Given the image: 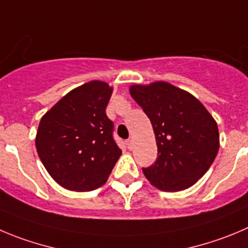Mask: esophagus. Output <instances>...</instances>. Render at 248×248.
<instances>
[{"label": "esophagus", "mask_w": 248, "mask_h": 248, "mask_svg": "<svg viewBox=\"0 0 248 248\" xmlns=\"http://www.w3.org/2000/svg\"><path fill=\"white\" fill-rule=\"evenodd\" d=\"M126 144H127V148H128V149H132V148H133V140H128L126 142Z\"/></svg>", "instance_id": "1"}]
</instances>
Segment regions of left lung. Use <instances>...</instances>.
Here are the masks:
<instances>
[{"instance_id": "obj_1", "label": "left lung", "mask_w": 248, "mask_h": 248, "mask_svg": "<svg viewBox=\"0 0 248 248\" xmlns=\"http://www.w3.org/2000/svg\"><path fill=\"white\" fill-rule=\"evenodd\" d=\"M129 94L152 122L158 158L143 169L154 187L179 192L204 175L219 150L218 124L191 93L168 82L133 84Z\"/></svg>"}]
</instances>
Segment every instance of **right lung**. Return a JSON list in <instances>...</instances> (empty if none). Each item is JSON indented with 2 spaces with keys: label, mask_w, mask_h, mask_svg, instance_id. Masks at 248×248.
I'll list each match as a JSON object with an SVG mask.
<instances>
[{
  "label": "right lung",
  "mask_w": 248,
  "mask_h": 248,
  "mask_svg": "<svg viewBox=\"0 0 248 248\" xmlns=\"http://www.w3.org/2000/svg\"><path fill=\"white\" fill-rule=\"evenodd\" d=\"M112 87L92 80L75 88L41 117L35 145L50 176L63 188H99L122 154L105 108Z\"/></svg>",
  "instance_id": "1"
}]
</instances>
